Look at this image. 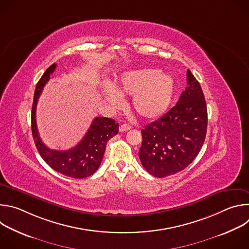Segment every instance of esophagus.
I'll return each mask as SVG.
<instances>
[{"instance_id":"1","label":"esophagus","mask_w":249,"mask_h":249,"mask_svg":"<svg viewBox=\"0 0 249 249\" xmlns=\"http://www.w3.org/2000/svg\"><path fill=\"white\" fill-rule=\"evenodd\" d=\"M132 127L130 126V125H128V124H122L120 127H119V131L120 132H126V131H128V130H130Z\"/></svg>"}]
</instances>
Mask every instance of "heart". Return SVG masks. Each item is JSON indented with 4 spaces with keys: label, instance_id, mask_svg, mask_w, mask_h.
<instances>
[{
    "label": "heart",
    "instance_id": "1",
    "mask_svg": "<svg viewBox=\"0 0 249 249\" xmlns=\"http://www.w3.org/2000/svg\"><path fill=\"white\" fill-rule=\"evenodd\" d=\"M174 93V81L156 69H140L122 75L111 88L104 89V95L113 107H119L121 95H131L132 109L141 118L151 120L161 116L169 107Z\"/></svg>",
    "mask_w": 249,
    "mask_h": 249
}]
</instances>
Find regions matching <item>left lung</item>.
<instances>
[{
	"label": "left lung",
	"instance_id": "8db88e82",
	"mask_svg": "<svg viewBox=\"0 0 249 249\" xmlns=\"http://www.w3.org/2000/svg\"><path fill=\"white\" fill-rule=\"evenodd\" d=\"M207 105L199 82L187 70V87L176 105L159 120L141 130L139 158L156 177L186 168L198 156L206 137Z\"/></svg>",
	"mask_w": 249,
	"mask_h": 249
}]
</instances>
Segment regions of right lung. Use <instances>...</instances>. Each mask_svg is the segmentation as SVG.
Segmentation results:
<instances>
[{
	"instance_id": "obj_1",
	"label": "right lung",
	"mask_w": 249,
	"mask_h": 249,
	"mask_svg": "<svg viewBox=\"0 0 249 249\" xmlns=\"http://www.w3.org/2000/svg\"><path fill=\"white\" fill-rule=\"evenodd\" d=\"M52 64L38 81L34 91L31 110V130L35 146L44 161L54 170L72 178H85L92 175L99 167L107 142L118 134L119 124L106 117H95L80 143L68 151H55L47 148L41 141L36 126V105L41 91L54 72Z\"/></svg>"
}]
</instances>
